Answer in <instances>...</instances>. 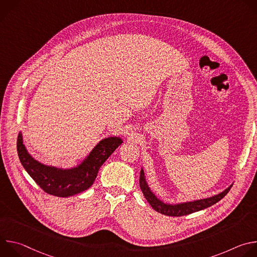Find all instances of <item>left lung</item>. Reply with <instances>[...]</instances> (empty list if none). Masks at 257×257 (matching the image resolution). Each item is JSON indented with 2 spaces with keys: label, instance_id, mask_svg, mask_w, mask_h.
<instances>
[{
  "label": "left lung",
  "instance_id": "obj_1",
  "mask_svg": "<svg viewBox=\"0 0 257 257\" xmlns=\"http://www.w3.org/2000/svg\"><path fill=\"white\" fill-rule=\"evenodd\" d=\"M139 184H140V189L146 198V200L149 201V203L152 205V207L162 213L166 214L169 216H181V215H186L190 214L199 210H202L204 208H207L216 202H218L222 198H224L227 193L230 191L232 188L233 184H231L228 188H226L224 191L221 193L215 194L213 196L207 197V198H202V199H197L193 201H186V202H180V203H169L165 202L162 199H160L150 188L148 182H146L144 171L141 168L140 171V178H139Z\"/></svg>",
  "mask_w": 257,
  "mask_h": 257
}]
</instances>
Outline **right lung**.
Segmentation results:
<instances>
[{"mask_svg":"<svg viewBox=\"0 0 257 257\" xmlns=\"http://www.w3.org/2000/svg\"><path fill=\"white\" fill-rule=\"evenodd\" d=\"M122 143L123 140L119 136L105 137L78 165L62 168L34 160L25 148L20 131L17 138V153L25 171L44 191L58 197H68L88 189L93 184L99 168Z\"/></svg>","mask_w":257,"mask_h":257,"instance_id":"add662e5","label":"right lung"}]
</instances>
